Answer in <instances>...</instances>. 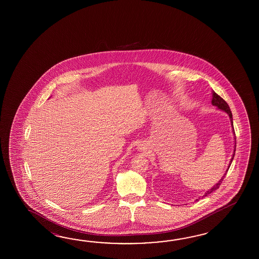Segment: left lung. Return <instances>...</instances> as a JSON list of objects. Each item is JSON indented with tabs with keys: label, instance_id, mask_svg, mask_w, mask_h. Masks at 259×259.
Listing matches in <instances>:
<instances>
[{
	"label": "left lung",
	"instance_id": "left-lung-1",
	"mask_svg": "<svg viewBox=\"0 0 259 259\" xmlns=\"http://www.w3.org/2000/svg\"><path fill=\"white\" fill-rule=\"evenodd\" d=\"M211 103H212V105H214V106H217L218 107V109H220V110L223 111V112H225L226 114H228V116L230 117V120H231V127H232V133H233V135H234V150H233V154H232V156H231V161H230V164H229V166H228V168H227V170H226L225 174L222 176V178L220 179V182H218V183H215V185H214L213 187L209 189L208 191H206L205 193H204V195H203V197L204 196H206V195H208L209 193H213L214 191H215L217 189H219L220 187V183L222 182L223 181V179L225 178L226 174H227V172H228V169L230 168V166L231 165V162H232V160L234 158V154H235V150H236V136H235V132H234V128H233V121H232V114H231V109H230V106L228 105V104L226 103L224 100L222 99L221 97H220V95H218V94H215V92L213 91L212 92V101H211ZM198 199H196V201H197Z\"/></svg>",
	"mask_w": 259,
	"mask_h": 259
}]
</instances>
